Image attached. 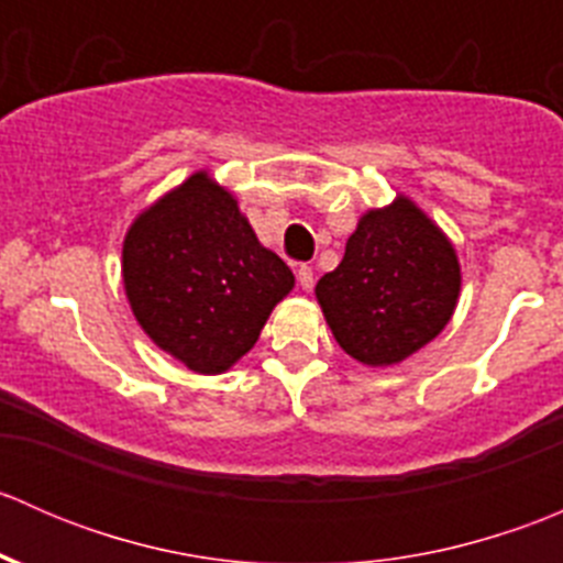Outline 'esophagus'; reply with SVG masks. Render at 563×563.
<instances>
[{
  "instance_id": "1",
  "label": "esophagus",
  "mask_w": 563,
  "mask_h": 563,
  "mask_svg": "<svg viewBox=\"0 0 563 563\" xmlns=\"http://www.w3.org/2000/svg\"><path fill=\"white\" fill-rule=\"evenodd\" d=\"M297 280H299V286L305 288V291H310V288H313V283H316L313 269L302 264V266H299V269H297Z\"/></svg>"
}]
</instances>
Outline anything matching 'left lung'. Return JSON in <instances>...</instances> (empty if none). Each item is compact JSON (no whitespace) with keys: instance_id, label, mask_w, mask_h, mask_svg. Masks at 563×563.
<instances>
[{"instance_id":"8db88e82","label":"left lung","mask_w":563,"mask_h":563,"mask_svg":"<svg viewBox=\"0 0 563 563\" xmlns=\"http://www.w3.org/2000/svg\"><path fill=\"white\" fill-rule=\"evenodd\" d=\"M457 294L455 247L402 196L362 214L338 269L316 286L340 349L371 367L397 365L428 345L450 323Z\"/></svg>"}]
</instances>
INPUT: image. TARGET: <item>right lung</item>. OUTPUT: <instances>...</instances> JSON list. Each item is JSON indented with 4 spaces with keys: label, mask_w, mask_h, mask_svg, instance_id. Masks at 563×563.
<instances>
[{
    "label": "right lung",
    "mask_w": 563,
    "mask_h": 563,
    "mask_svg": "<svg viewBox=\"0 0 563 563\" xmlns=\"http://www.w3.org/2000/svg\"><path fill=\"white\" fill-rule=\"evenodd\" d=\"M122 277L141 329L203 376L245 356L294 288L286 261L261 245L236 198L207 172L135 218Z\"/></svg>",
    "instance_id": "obj_1"
}]
</instances>
